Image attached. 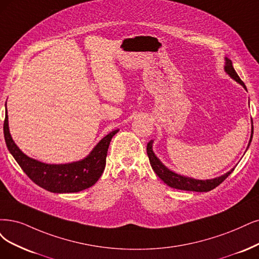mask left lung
Returning <instances> with one entry per match:
<instances>
[{
    "mask_svg": "<svg viewBox=\"0 0 259 259\" xmlns=\"http://www.w3.org/2000/svg\"><path fill=\"white\" fill-rule=\"evenodd\" d=\"M224 70L233 80H235L239 84H241L246 90L244 83L241 81L240 78H239V75L237 74L236 70L234 69L232 61L227 59V57H225ZM252 138H253V124H252V135H251L250 142H248L247 148L251 144ZM152 144H154V141L152 140L147 144V155L149 158L150 165H151L152 169L155 170V173L158 175V177L170 188L178 189V190H185V191H195V192H208V191H211L212 189L218 187L220 184H222L223 181L229 175H231L232 171L234 170V168H232L224 175H221L220 177H215L213 179H206V180H199V179H194V178L180 175V174L175 173V171H173V170H170L163 163H162L160 159L155 155L154 150H152ZM247 148H246V150H247Z\"/></svg>",
    "mask_w": 259,
    "mask_h": 259,
    "instance_id": "8db88e82",
    "label": "left lung"
}]
</instances>
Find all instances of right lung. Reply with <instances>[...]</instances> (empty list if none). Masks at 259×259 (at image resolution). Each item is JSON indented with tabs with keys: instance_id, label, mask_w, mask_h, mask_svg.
Wrapping results in <instances>:
<instances>
[{
	"instance_id": "1",
	"label": "right lung",
	"mask_w": 259,
	"mask_h": 259,
	"mask_svg": "<svg viewBox=\"0 0 259 259\" xmlns=\"http://www.w3.org/2000/svg\"><path fill=\"white\" fill-rule=\"evenodd\" d=\"M118 131L114 130L101 139L82 160L65 164H48L26 156L16 145L9 132L7 109L4 121L6 146L17 163L37 186L53 193L80 192L97 183L105 167L110 142Z\"/></svg>"
}]
</instances>
